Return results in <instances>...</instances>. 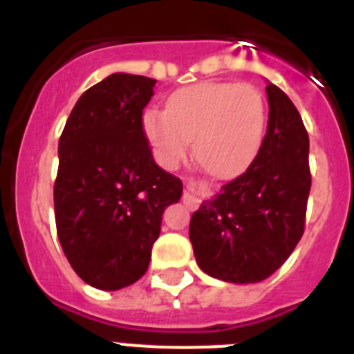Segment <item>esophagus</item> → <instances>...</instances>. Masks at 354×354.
<instances>
[{"mask_svg":"<svg viewBox=\"0 0 354 354\" xmlns=\"http://www.w3.org/2000/svg\"><path fill=\"white\" fill-rule=\"evenodd\" d=\"M204 192H207V183L189 177V179L186 180V192H184V196H183L184 204L192 209V211L193 209H196L200 204V195H202Z\"/></svg>","mask_w":354,"mask_h":354,"instance_id":"34e87169","label":"esophagus"}]
</instances>
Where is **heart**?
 Listing matches in <instances>:
<instances>
[{
	"instance_id": "heart-1",
	"label": "heart",
	"mask_w": 354,
	"mask_h": 354,
	"mask_svg": "<svg viewBox=\"0 0 354 354\" xmlns=\"http://www.w3.org/2000/svg\"><path fill=\"white\" fill-rule=\"evenodd\" d=\"M266 124V99L250 83L189 84L171 93L167 111L143 115V131L162 167H177L193 140L195 158L216 177H232L252 165Z\"/></svg>"
}]
</instances>
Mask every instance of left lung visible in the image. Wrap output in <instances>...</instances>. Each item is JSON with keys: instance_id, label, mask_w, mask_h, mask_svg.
<instances>
[{"instance_id": "left-lung-1", "label": "left lung", "mask_w": 354, "mask_h": 354, "mask_svg": "<svg viewBox=\"0 0 354 354\" xmlns=\"http://www.w3.org/2000/svg\"><path fill=\"white\" fill-rule=\"evenodd\" d=\"M270 118L246 171L193 212L189 239L200 270L232 283L262 282L289 259L305 230L312 175L308 133L289 97L266 86Z\"/></svg>"}]
</instances>
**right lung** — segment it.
Returning a JSON list of instances; mask_svg holds the SVG:
<instances>
[{
    "mask_svg": "<svg viewBox=\"0 0 354 354\" xmlns=\"http://www.w3.org/2000/svg\"><path fill=\"white\" fill-rule=\"evenodd\" d=\"M156 80L111 74L76 102L58 143L55 220L72 270L95 289L145 274L165 207L183 183L158 167L143 131Z\"/></svg>",
    "mask_w": 354,
    "mask_h": 354,
    "instance_id": "right-lung-1",
    "label": "right lung"
}]
</instances>
